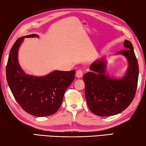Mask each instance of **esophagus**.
Here are the masks:
<instances>
[{
	"mask_svg": "<svg viewBox=\"0 0 146 146\" xmlns=\"http://www.w3.org/2000/svg\"><path fill=\"white\" fill-rule=\"evenodd\" d=\"M84 74V71L82 69H79L76 72V76L77 78H81Z\"/></svg>",
	"mask_w": 146,
	"mask_h": 146,
	"instance_id": "1",
	"label": "esophagus"
}]
</instances>
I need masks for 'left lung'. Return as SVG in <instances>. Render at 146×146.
Segmentation results:
<instances>
[{
    "mask_svg": "<svg viewBox=\"0 0 146 146\" xmlns=\"http://www.w3.org/2000/svg\"><path fill=\"white\" fill-rule=\"evenodd\" d=\"M125 50L118 51L127 58V74L121 79H113L106 75L104 60L90 66L91 72L83 76L88 106L94 114L108 117L120 113L132 102L135 96L138 78V64L131 42L125 40Z\"/></svg>",
    "mask_w": 146,
    "mask_h": 146,
    "instance_id": "8db88e82",
    "label": "left lung"
}]
</instances>
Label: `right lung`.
<instances>
[{
    "label": "right lung",
    "mask_w": 146,
    "mask_h": 146,
    "mask_svg": "<svg viewBox=\"0 0 146 146\" xmlns=\"http://www.w3.org/2000/svg\"><path fill=\"white\" fill-rule=\"evenodd\" d=\"M19 38L12 46L6 66V79L12 94L21 108L35 117H47L60 108L66 90L75 79V71H55L43 77L26 75L20 67L17 53L24 37Z\"/></svg>",
    "instance_id": "right-lung-1"
}]
</instances>
